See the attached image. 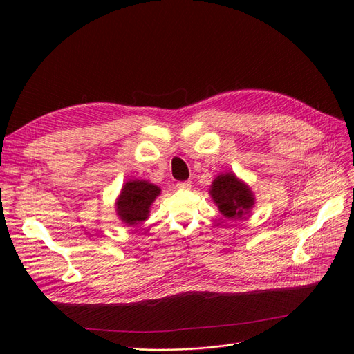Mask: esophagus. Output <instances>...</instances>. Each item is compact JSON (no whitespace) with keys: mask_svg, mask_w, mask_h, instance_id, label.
<instances>
[{"mask_svg":"<svg viewBox=\"0 0 354 354\" xmlns=\"http://www.w3.org/2000/svg\"><path fill=\"white\" fill-rule=\"evenodd\" d=\"M190 187H192L190 181H178L177 183V189H180V190H189Z\"/></svg>","mask_w":354,"mask_h":354,"instance_id":"1","label":"esophagus"}]
</instances>
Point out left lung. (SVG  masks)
Wrapping results in <instances>:
<instances>
[{"mask_svg":"<svg viewBox=\"0 0 354 354\" xmlns=\"http://www.w3.org/2000/svg\"><path fill=\"white\" fill-rule=\"evenodd\" d=\"M209 195L220 212L227 218H242L254 207L251 189L233 173H224L212 181Z\"/></svg>","mask_w":354,"mask_h":354,"instance_id":"left-lung-1","label":"left lung"}]
</instances>
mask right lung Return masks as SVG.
<instances>
[{
	"label": "right lung",
	"mask_w": 354,
	"mask_h": 354,
	"mask_svg": "<svg viewBox=\"0 0 354 354\" xmlns=\"http://www.w3.org/2000/svg\"><path fill=\"white\" fill-rule=\"evenodd\" d=\"M159 194L160 189L146 180L127 181L116 201V214L128 226L140 224L149 217L151 205Z\"/></svg>",
	"instance_id": "add662e5"
}]
</instances>
